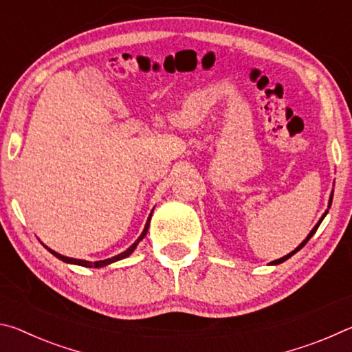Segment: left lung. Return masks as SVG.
I'll return each mask as SVG.
<instances>
[{
    "label": "left lung",
    "instance_id": "obj_1",
    "mask_svg": "<svg viewBox=\"0 0 352 352\" xmlns=\"http://www.w3.org/2000/svg\"><path fill=\"white\" fill-rule=\"evenodd\" d=\"M332 195H333V190H332V192H331V197H329V204H327V210L324 211V214H323V216H321V219L318 220V222H317V225H315V226H314V228L311 230V233H309V234H307V237H306V239H305V241H302V242L300 243V245H298V247H296V248L294 250V252H290L289 254H285V256H283V258H281V259L272 261V262H270V264H272V265H278V264H281V262H284V261H287V259H289V258H292V256H294V254H295L296 252H300V250H301L302 247H305V245H306V243H307V241H309V239H311V237H312V236L315 234V231H317V230H318V226H320V223H321V222H323V219L326 217V214H327V211H329V208H331V205H332Z\"/></svg>",
    "mask_w": 352,
    "mask_h": 352
}]
</instances>
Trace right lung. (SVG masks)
<instances>
[{
    "mask_svg": "<svg viewBox=\"0 0 352 352\" xmlns=\"http://www.w3.org/2000/svg\"><path fill=\"white\" fill-rule=\"evenodd\" d=\"M153 212V211H152ZM152 212L148 214V217H147V222H146V225H144V230H142V233L140 234V237L138 239H136L132 245H130L126 252H122V253H119V254H116V256H113V258H109V259H104V261H96V262H90V261H83V259H74V258H68V256H63V254H60V253H57V252H54V250H51V248H47L46 245H43L47 252L50 253H52L56 256L57 259H60V261H63V262H67V264H74V265H82V267H88V269H100V267H105V265H110V264H113V262H116V261H121V259H124V258H127V256H130L132 254L133 252H135V248L138 247V243L144 239L146 237V234H147V231H148V225H151V217H152Z\"/></svg>",
    "mask_w": 352,
    "mask_h": 352,
    "instance_id": "1",
    "label": "right lung"
}]
</instances>
